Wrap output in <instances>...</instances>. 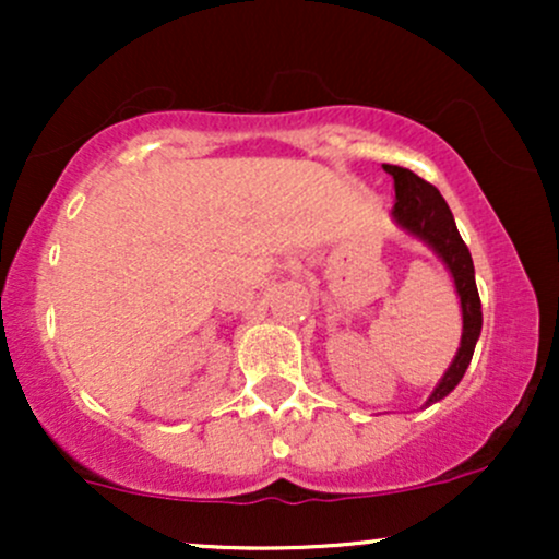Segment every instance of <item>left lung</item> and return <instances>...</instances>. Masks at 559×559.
I'll return each mask as SVG.
<instances>
[{
    "label": "left lung",
    "instance_id": "obj_1",
    "mask_svg": "<svg viewBox=\"0 0 559 559\" xmlns=\"http://www.w3.org/2000/svg\"><path fill=\"white\" fill-rule=\"evenodd\" d=\"M383 170L394 178L396 202L391 210V217L404 234L413 239L426 243L428 249L447 265L449 275H452L454 288L460 297V310H463V338H460V349L454 355L452 365L441 381L436 383L431 396L426 400L428 404L444 400V396L463 381L467 365L473 360V349L480 336V325H484V316H480V297L476 288V267H473V258L467 252L463 236H460L457 226H454V215L439 194V189L413 170L400 168V165H383Z\"/></svg>",
    "mask_w": 559,
    "mask_h": 559
}]
</instances>
